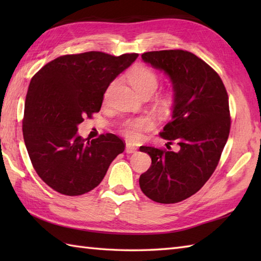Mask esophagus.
Wrapping results in <instances>:
<instances>
[{
    "mask_svg": "<svg viewBox=\"0 0 261 261\" xmlns=\"http://www.w3.org/2000/svg\"><path fill=\"white\" fill-rule=\"evenodd\" d=\"M125 152L126 153H135V152H137V147L134 146V145H131V143H126Z\"/></svg>",
    "mask_w": 261,
    "mask_h": 261,
    "instance_id": "esophagus-1",
    "label": "esophagus"
}]
</instances>
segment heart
I'll return each mask as SVG.
<instances>
[{
  "label": "heart",
  "instance_id": "b5f03b06",
  "mask_svg": "<svg viewBox=\"0 0 261 261\" xmlns=\"http://www.w3.org/2000/svg\"><path fill=\"white\" fill-rule=\"evenodd\" d=\"M127 81H129L131 86L134 87V90L138 94H140L141 96L146 95V94H150V95H152V93L156 91L159 83L157 74L154 73L152 69L142 65L136 66V67H134L129 71V74H127ZM114 84L115 83H112V84L109 86L107 92H105V98L109 97L111 91L113 90ZM169 102V98H165V107H167ZM152 126L153 120L151 118H149V116H142V118L130 119L125 121L123 126H122V131H123V134L125 135L127 139L139 140L141 138L142 131L151 129Z\"/></svg>",
  "mask_w": 261,
  "mask_h": 261
}]
</instances>
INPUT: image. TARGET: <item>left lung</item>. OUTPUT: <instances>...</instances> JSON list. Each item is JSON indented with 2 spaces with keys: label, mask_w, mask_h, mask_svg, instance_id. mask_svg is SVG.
Masks as SVG:
<instances>
[{
  "label": "left lung",
  "mask_w": 261,
  "mask_h": 261,
  "mask_svg": "<svg viewBox=\"0 0 261 261\" xmlns=\"http://www.w3.org/2000/svg\"><path fill=\"white\" fill-rule=\"evenodd\" d=\"M141 58L173 84L171 121L159 135L170 145L176 141L179 150L141 146L151 166L139 185L154 202L178 203L201 190L219 164L230 134L228 93L218 73L190 51H149Z\"/></svg>",
  "instance_id": "obj_1"
}]
</instances>
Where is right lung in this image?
Masks as SVG:
<instances>
[{"label":"right lung","instance_id":"right-lung-1","mask_svg":"<svg viewBox=\"0 0 261 261\" xmlns=\"http://www.w3.org/2000/svg\"><path fill=\"white\" fill-rule=\"evenodd\" d=\"M138 54L121 56L88 51L60 56L38 71L28 88L23 139L33 168L56 192L77 196L95 188L125 145L113 134L83 139L84 118L101 110L109 85L135 62Z\"/></svg>","mask_w":261,"mask_h":261}]
</instances>
